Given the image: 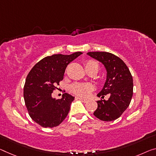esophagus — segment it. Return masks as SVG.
I'll list each match as a JSON object with an SVG mask.
<instances>
[{
	"label": "esophagus",
	"instance_id": "1",
	"mask_svg": "<svg viewBox=\"0 0 156 156\" xmlns=\"http://www.w3.org/2000/svg\"><path fill=\"white\" fill-rule=\"evenodd\" d=\"M77 98V99H79L80 100H81V101L82 102H83V103L87 102V101H88L87 100H86V99H83V98Z\"/></svg>",
	"mask_w": 156,
	"mask_h": 156
}]
</instances>
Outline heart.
Segmentation results:
<instances>
[{"mask_svg":"<svg viewBox=\"0 0 156 156\" xmlns=\"http://www.w3.org/2000/svg\"><path fill=\"white\" fill-rule=\"evenodd\" d=\"M84 66L87 72L95 70L97 73L99 69V65L98 62L93 60H86ZM93 89V85L88 83H75L72 84L70 87V90L72 93L81 98L87 97Z\"/></svg>","mask_w":156,"mask_h":156,"instance_id":"b5f03b06","label":"heart"}]
</instances>
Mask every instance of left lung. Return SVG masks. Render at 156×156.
Listing matches in <instances>:
<instances>
[{
    "label": "left lung",
    "instance_id": "left-lung-1",
    "mask_svg": "<svg viewBox=\"0 0 156 156\" xmlns=\"http://www.w3.org/2000/svg\"><path fill=\"white\" fill-rule=\"evenodd\" d=\"M88 55L104 65L107 72V80L98 94L102 99L98 100L94 116L103 121L117 119L128 108L133 94V76L128 66L119 57L106 51L88 52ZM110 96L107 101L104 95Z\"/></svg>",
    "mask_w": 156,
    "mask_h": 156
}]
</instances>
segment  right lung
Returning a JSON list of instances; mask_svg holds the SVG:
<instances>
[{
    "label": "right lung",
    "mask_w": 156,
    "mask_h": 156,
    "mask_svg": "<svg viewBox=\"0 0 156 156\" xmlns=\"http://www.w3.org/2000/svg\"><path fill=\"white\" fill-rule=\"evenodd\" d=\"M54 54L42 58L33 67L26 76L23 98L28 114L43 128L60 125L68 116L75 97L63 93L61 99L51 97L56 85L63 80L68 65L81 55Z\"/></svg>",
    "instance_id": "right-lung-1"
}]
</instances>
